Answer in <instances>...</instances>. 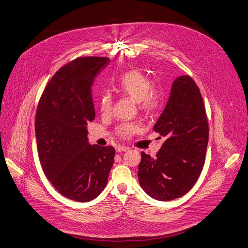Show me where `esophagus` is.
<instances>
[{"label": "esophagus", "instance_id": "obj_1", "mask_svg": "<svg viewBox=\"0 0 248 248\" xmlns=\"http://www.w3.org/2000/svg\"><path fill=\"white\" fill-rule=\"evenodd\" d=\"M129 148L127 147V146H124V145H118L117 147H116V150L118 151V152H121V151H126V150H128Z\"/></svg>", "mask_w": 248, "mask_h": 248}]
</instances>
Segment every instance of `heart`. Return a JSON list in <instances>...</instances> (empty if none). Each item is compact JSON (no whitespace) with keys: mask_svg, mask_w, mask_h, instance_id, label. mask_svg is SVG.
<instances>
[{"mask_svg":"<svg viewBox=\"0 0 248 248\" xmlns=\"http://www.w3.org/2000/svg\"><path fill=\"white\" fill-rule=\"evenodd\" d=\"M151 79L140 70H130L123 74L117 84L116 91L123 96L129 97L138 102L140 109L146 114H153L162 105V93L160 90L152 86ZM101 115L107 117L110 114L112 108V97L108 91H104L98 101ZM140 128V124L136 122L123 123L116 127V132L123 139H129Z\"/></svg>","mask_w":248,"mask_h":248,"instance_id":"obj_1","label":"heart"}]
</instances>
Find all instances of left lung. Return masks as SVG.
Instances as JSON below:
<instances>
[{
	"label": "left lung",
	"instance_id": "obj_1",
	"mask_svg": "<svg viewBox=\"0 0 248 248\" xmlns=\"http://www.w3.org/2000/svg\"><path fill=\"white\" fill-rule=\"evenodd\" d=\"M154 130L165 140L155 157L141 152L139 180L153 199L171 201L188 193L205 163L209 124L200 89L188 75L175 79Z\"/></svg>",
	"mask_w": 248,
	"mask_h": 248
}]
</instances>
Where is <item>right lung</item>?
<instances>
[{
    "label": "right lung",
    "instance_id": "right-lung-1",
    "mask_svg": "<svg viewBox=\"0 0 248 248\" xmlns=\"http://www.w3.org/2000/svg\"><path fill=\"white\" fill-rule=\"evenodd\" d=\"M108 57H79L53 75L35 115L39 161L52 186L64 197L89 202L105 189L115 148L90 145L87 124L95 119L92 84Z\"/></svg>",
    "mask_w": 248,
    "mask_h": 248
}]
</instances>
